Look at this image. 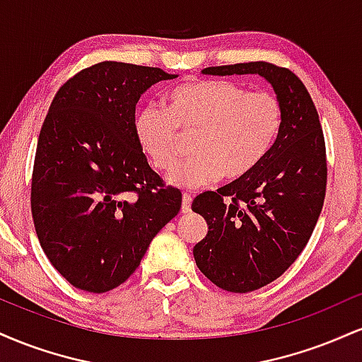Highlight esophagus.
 Here are the masks:
<instances>
[{
  "mask_svg": "<svg viewBox=\"0 0 362 362\" xmlns=\"http://www.w3.org/2000/svg\"><path fill=\"white\" fill-rule=\"evenodd\" d=\"M190 204H192V195L184 194L182 195V213H190Z\"/></svg>",
  "mask_w": 362,
  "mask_h": 362,
  "instance_id": "esophagus-1",
  "label": "esophagus"
}]
</instances>
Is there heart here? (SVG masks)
I'll use <instances>...</instances> for the list:
<instances>
[{
	"label": "heart",
	"instance_id": "1",
	"mask_svg": "<svg viewBox=\"0 0 362 362\" xmlns=\"http://www.w3.org/2000/svg\"><path fill=\"white\" fill-rule=\"evenodd\" d=\"M281 100L235 81L207 80L177 86L168 107L144 105L132 131L153 167L170 170L180 156V132L199 131L194 158L168 173L180 189H202L219 178L238 180L267 158L282 129Z\"/></svg>",
	"mask_w": 362,
	"mask_h": 362
}]
</instances>
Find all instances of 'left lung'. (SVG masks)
Instances as JSON below:
<instances>
[{
  "mask_svg": "<svg viewBox=\"0 0 362 362\" xmlns=\"http://www.w3.org/2000/svg\"><path fill=\"white\" fill-rule=\"evenodd\" d=\"M202 74H259L284 114L279 138L259 167L192 202L209 226L194 247L197 267L218 288L250 293L288 271L313 233L325 199V139L308 90L289 69L257 61Z\"/></svg>",
  "mask_w": 362,
  "mask_h": 362,
  "instance_id": "obj_1",
  "label": "left lung"
}]
</instances>
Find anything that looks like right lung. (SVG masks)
Segmentation results:
<instances>
[{"instance_id":"1","label":"right lung","mask_w":362,"mask_h":362,"mask_svg":"<svg viewBox=\"0 0 362 362\" xmlns=\"http://www.w3.org/2000/svg\"><path fill=\"white\" fill-rule=\"evenodd\" d=\"M160 68L103 61L56 93L37 143L32 216L42 250L74 288L107 293L138 269L182 194L148 165L132 122L141 95L173 80Z\"/></svg>"}]
</instances>
